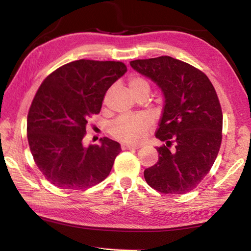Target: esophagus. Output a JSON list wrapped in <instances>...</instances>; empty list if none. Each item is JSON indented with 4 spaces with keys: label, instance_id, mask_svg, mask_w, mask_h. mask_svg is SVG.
<instances>
[{
    "label": "esophagus",
    "instance_id": "obj_1",
    "mask_svg": "<svg viewBox=\"0 0 251 251\" xmlns=\"http://www.w3.org/2000/svg\"><path fill=\"white\" fill-rule=\"evenodd\" d=\"M140 145H129V143H122V150H137L140 149Z\"/></svg>",
    "mask_w": 251,
    "mask_h": 251
}]
</instances>
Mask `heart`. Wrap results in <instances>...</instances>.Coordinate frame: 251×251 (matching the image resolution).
<instances>
[{
    "label": "heart",
    "mask_w": 251,
    "mask_h": 251,
    "mask_svg": "<svg viewBox=\"0 0 251 251\" xmlns=\"http://www.w3.org/2000/svg\"><path fill=\"white\" fill-rule=\"evenodd\" d=\"M129 86L132 92L142 88L150 90L146 78L141 76H131L129 78ZM152 124V119L147 114L141 115H123L115 120L110 126L112 136L126 142H139L145 138L149 127Z\"/></svg>",
    "instance_id": "heart-1"
}]
</instances>
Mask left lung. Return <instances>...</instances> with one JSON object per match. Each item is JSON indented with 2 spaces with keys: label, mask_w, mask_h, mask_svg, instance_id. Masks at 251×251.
Returning <instances> with one entry per match:
<instances>
[{
  "label": "left lung",
  "mask_w": 251,
  "mask_h": 251,
  "mask_svg": "<svg viewBox=\"0 0 251 251\" xmlns=\"http://www.w3.org/2000/svg\"><path fill=\"white\" fill-rule=\"evenodd\" d=\"M130 66L156 83L165 98L155 136L166 146L156 148L158 161L145 170V179L161 193L184 194L209 173L221 146L216 90L205 73L173 57L138 59Z\"/></svg>",
  "instance_id": "8db88e82"
}]
</instances>
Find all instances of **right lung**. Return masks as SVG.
<instances>
[{
    "label": "right lung",
    "mask_w": 251,
    "mask_h": 251,
    "mask_svg": "<svg viewBox=\"0 0 251 251\" xmlns=\"http://www.w3.org/2000/svg\"><path fill=\"white\" fill-rule=\"evenodd\" d=\"M120 61L75 60L47 76L32 101L26 134L36 166L60 189H87L108 177L119 142L101 138L85 147L86 124L98 114L111 85L124 75Z\"/></svg>",
    "instance_id": "add662e5"
}]
</instances>
